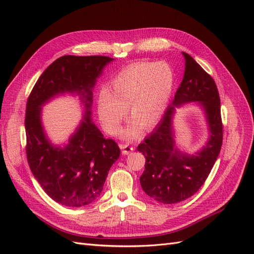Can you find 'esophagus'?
<instances>
[{
	"label": "esophagus",
	"mask_w": 254,
	"mask_h": 254,
	"mask_svg": "<svg viewBox=\"0 0 254 254\" xmlns=\"http://www.w3.org/2000/svg\"><path fill=\"white\" fill-rule=\"evenodd\" d=\"M120 147L122 149L123 155H129L130 152H132L134 150V148L132 147V146L129 145V144H122Z\"/></svg>",
	"instance_id": "1"
}]
</instances>
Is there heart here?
<instances>
[{
    "label": "heart",
    "instance_id": "heart-1",
    "mask_svg": "<svg viewBox=\"0 0 254 254\" xmlns=\"http://www.w3.org/2000/svg\"><path fill=\"white\" fill-rule=\"evenodd\" d=\"M176 74L166 61L136 63L121 70L97 97V114L105 130L117 133L129 113L133 118L123 130L127 139L141 134L142 126L151 129L163 118L174 92Z\"/></svg>",
    "mask_w": 254,
    "mask_h": 254
}]
</instances>
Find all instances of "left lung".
<instances>
[{
    "label": "left lung",
    "instance_id": "1",
    "mask_svg": "<svg viewBox=\"0 0 254 254\" xmlns=\"http://www.w3.org/2000/svg\"><path fill=\"white\" fill-rule=\"evenodd\" d=\"M184 56V76L172 105L165 111L155 132L137 146L146 158L140 177L143 190L155 200L173 204L193 196L211 173L222 144L220 99L211 76L189 54ZM195 102L203 109L208 139L193 155L180 151L175 143V108Z\"/></svg>",
    "mask_w": 254,
    "mask_h": 254
}]
</instances>
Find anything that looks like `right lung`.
Masks as SVG:
<instances>
[{
  "label": "right lung",
  "mask_w": 254,
  "mask_h": 254,
  "mask_svg": "<svg viewBox=\"0 0 254 254\" xmlns=\"http://www.w3.org/2000/svg\"><path fill=\"white\" fill-rule=\"evenodd\" d=\"M106 56H63L48 66L30 93L25 115L27 162L36 180L53 200L71 207L88 205L101 195L107 176L121 150L105 139L92 122L93 89ZM78 96L83 120L63 145L54 144L42 122V107L61 95Z\"/></svg>",
  "instance_id": "obj_1"
}]
</instances>
